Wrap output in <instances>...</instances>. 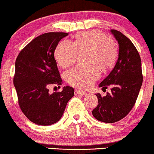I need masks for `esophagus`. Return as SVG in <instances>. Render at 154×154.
Returning <instances> with one entry per match:
<instances>
[{
    "label": "esophagus",
    "instance_id": "1",
    "mask_svg": "<svg viewBox=\"0 0 154 154\" xmlns=\"http://www.w3.org/2000/svg\"><path fill=\"white\" fill-rule=\"evenodd\" d=\"M75 95H79V94H81V95H87V93L85 91H80V90H75Z\"/></svg>",
    "mask_w": 154,
    "mask_h": 154
}]
</instances>
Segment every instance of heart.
<instances>
[{
    "label": "heart",
    "instance_id": "obj_1",
    "mask_svg": "<svg viewBox=\"0 0 154 154\" xmlns=\"http://www.w3.org/2000/svg\"><path fill=\"white\" fill-rule=\"evenodd\" d=\"M86 51L87 64H80L67 71L66 79L72 86L79 89L89 88L100 76V69L107 70L113 66L117 57L115 42L98 30L80 32L74 42L61 41L55 50L56 60L63 67L74 64L79 51Z\"/></svg>",
    "mask_w": 154,
    "mask_h": 154
}]
</instances>
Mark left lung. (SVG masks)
Listing matches in <instances>:
<instances>
[{
	"label": "left lung",
	"mask_w": 154,
	"mask_h": 154,
	"mask_svg": "<svg viewBox=\"0 0 154 154\" xmlns=\"http://www.w3.org/2000/svg\"><path fill=\"white\" fill-rule=\"evenodd\" d=\"M119 45L118 57L114 67L99 87L107 89L112 85V93L105 96L96 94L98 105L92 111L99 121L113 123L124 118L136 103L143 83L141 59L136 47L119 31L112 29Z\"/></svg>",
	"instance_id": "1"
}]
</instances>
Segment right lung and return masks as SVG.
<instances>
[{"label":"right lung","instance_id":"1","mask_svg":"<svg viewBox=\"0 0 154 154\" xmlns=\"http://www.w3.org/2000/svg\"><path fill=\"white\" fill-rule=\"evenodd\" d=\"M65 32L45 33L32 40L20 51L15 63L14 85L22 112L34 123L51 125L58 122L74 95L73 87L49 93V87L63 84L54 51Z\"/></svg>","mask_w":154,"mask_h":154}]
</instances>
